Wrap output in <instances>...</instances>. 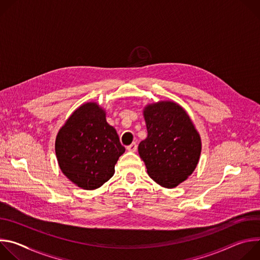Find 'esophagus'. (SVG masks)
I'll return each mask as SVG.
<instances>
[{
  "instance_id": "esophagus-1",
  "label": "esophagus",
  "mask_w": 260,
  "mask_h": 260,
  "mask_svg": "<svg viewBox=\"0 0 260 260\" xmlns=\"http://www.w3.org/2000/svg\"><path fill=\"white\" fill-rule=\"evenodd\" d=\"M137 144L134 142V143H132L131 145H128L127 147H126V149L128 150V151H131V152H135L136 150H137Z\"/></svg>"
}]
</instances>
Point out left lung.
<instances>
[{
	"label": "left lung",
	"mask_w": 260,
	"mask_h": 260,
	"mask_svg": "<svg viewBox=\"0 0 260 260\" xmlns=\"http://www.w3.org/2000/svg\"><path fill=\"white\" fill-rule=\"evenodd\" d=\"M147 138L139 154L147 173L166 188H174L194 171L201 154V138L184 109L159 102L144 110Z\"/></svg>",
	"instance_id": "obj_1"
}]
</instances>
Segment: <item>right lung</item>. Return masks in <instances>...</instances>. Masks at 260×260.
<instances>
[{
    "instance_id": "obj_1",
    "label": "right lung",
    "mask_w": 260,
    "mask_h": 260,
    "mask_svg": "<svg viewBox=\"0 0 260 260\" xmlns=\"http://www.w3.org/2000/svg\"><path fill=\"white\" fill-rule=\"evenodd\" d=\"M125 148L95 103L79 107L60 128L55 153L62 173L79 187L99 188L114 175Z\"/></svg>"
}]
</instances>
